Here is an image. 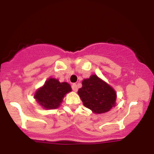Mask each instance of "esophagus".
<instances>
[{
	"label": "esophagus",
	"instance_id": "1",
	"mask_svg": "<svg viewBox=\"0 0 154 154\" xmlns=\"http://www.w3.org/2000/svg\"><path fill=\"white\" fill-rule=\"evenodd\" d=\"M72 89L75 92H77V90H78V88H77V84H75V83L72 84Z\"/></svg>",
	"mask_w": 154,
	"mask_h": 154
}]
</instances>
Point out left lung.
Instances as JSON below:
<instances>
[{"label": "left lung", "instance_id": "8db88e82", "mask_svg": "<svg viewBox=\"0 0 154 154\" xmlns=\"http://www.w3.org/2000/svg\"><path fill=\"white\" fill-rule=\"evenodd\" d=\"M78 94L85 106L95 114L107 112L115 105L116 92L96 75L82 81Z\"/></svg>", "mask_w": 154, "mask_h": 154}]
</instances>
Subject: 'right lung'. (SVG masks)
I'll return each mask as SVG.
<instances>
[{
    "label": "right lung",
    "instance_id": "1",
    "mask_svg": "<svg viewBox=\"0 0 154 154\" xmlns=\"http://www.w3.org/2000/svg\"><path fill=\"white\" fill-rule=\"evenodd\" d=\"M71 91L67 82L61 83L58 79L50 78L37 91L35 98L45 109H55L59 106L65 94Z\"/></svg>",
    "mask_w": 154,
    "mask_h": 154
}]
</instances>
